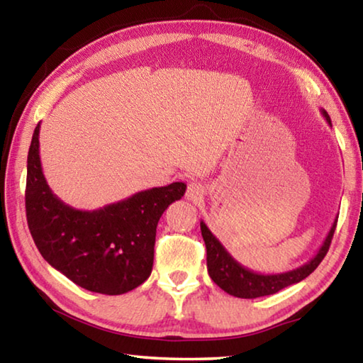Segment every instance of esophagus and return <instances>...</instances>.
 I'll return each instance as SVG.
<instances>
[{
	"label": "esophagus",
	"mask_w": 363,
	"mask_h": 363,
	"mask_svg": "<svg viewBox=\"0 0 363 363\" xmlns=\"http://www.w3.org/2000/svg\"><path fill=\"white\" fill-rule=\"evenodd\" d=\"M203 195H205V187L201 186L200 182H192V184H189L187 192H186L187 200L199 201V200L203 199Z\"/></svg>",
	"instance_id": "obj_1"
}]
</instances>
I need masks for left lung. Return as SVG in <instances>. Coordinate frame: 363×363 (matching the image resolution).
<instances>
[{
	"label": "left lung",
	"instance_id": "obj_1",
	"mask_svg": "<svg viewBox=\"0 0 363 363\" xmlns=\"http://www.w3.org/2000/svg\"><path fill=\"white\" fill-rule=\"evenodd\" d=\"M322 113L325 118H327L328 125H331L328 113L325 112V110H322ZM336 223L337 219H335V223L331 225V229L327 238H325L320 250L317 251V255L312 257L309 262H306L304 266H301L298 269L288 270V272L284 274L264 275L243 267L242 264H238L233 259V257L227 253V250L220 245L218 238L213 235L211 230L208 229L203 220H201L200 229L201 237H203L206 245L208 274H210L214 284L235 298L253 299L259 296H267V294H275L286 286L304 280L307 275H311L318 267V264L322 262L325 255L328 253L331 238H333V233L336 229Z\"/></svg>",
	"mask_w": 363,
	"mask_h": 363
}]
</instances>
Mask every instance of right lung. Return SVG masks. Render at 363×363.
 <instances>
[{
	"instance_id": "1",
	"label": "right lung",
	"mask_w": 363,
	"mask_h": 363,
	"mask_svg": "<svg viewBox=\"0 0 363 363\" xmlns=\"http://www.w3.org/2000/svg\"><path fill=\"white\" fill-rule=\"evenodd\" d=\"M40 123L27 158L26 211L41 256L84 290L123 294L150 277L157 224L163 211L186 194L173 182L134 194L101 210L82 211L49 189L40 162Z\"/></svg>"
}]
</instances>
